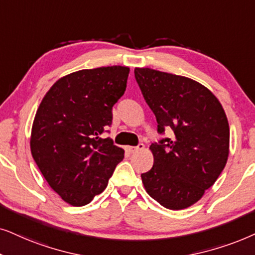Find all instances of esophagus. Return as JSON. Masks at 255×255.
<instances>
[{"instance_id":"1","label":"esophagus","mask_w":255,"mask_h":255,"mask_svg":"<svg viewBox=\"0 0 255 255\" xmlns=\"http://www.w3.org/2000/svg\"><path fill=\"white\" fill-rule=\"evenodd\" d=\"M143 148H144V144L143 143H140L138 145H136V147H130V145H127V147H126V150L129 151L130 154H133V152H136L138 150H142V149H143Z\"/></svg>"}]
</instances>
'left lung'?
<instances>
[{
  "label": "left lung",
  "instance_id": "8db88e82",
  "mask_svg": "<svg viewBox=\"0 0 255 255\" xmlns=\"http://www.w3.org/2000/svg\"><path fill=\"white\" fill-rule=\"evenodd\" d=\"M135 78L155 114L157 131L172 130L149 149L154 165L141 175L145 191L169 210L199 201L225 168L230 126L225 111L198 81L149 67H136Z\"/></svg>",
  "mask_w": 255,
  "mask_h": 255
}]
</instances>
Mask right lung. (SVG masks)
Wrapping results in <instances>:
<instances>
[{"label": "right lung", "instance_id": "1", "mask_svg": "<svg viewBox=\"0 0 255 255\" xmlns=\"http://www.w3.org/2000/svg\"><path fill=\"white\" fill-rule=\"evenodd\" d=\"M129 67L80 70L54 83L33 119L30 149L51 189L70 205H86L106 189L125 150L100 136L124 96Z\"/></svg>", "mask_w": 255, "mask_h": 255}]
</instances>
